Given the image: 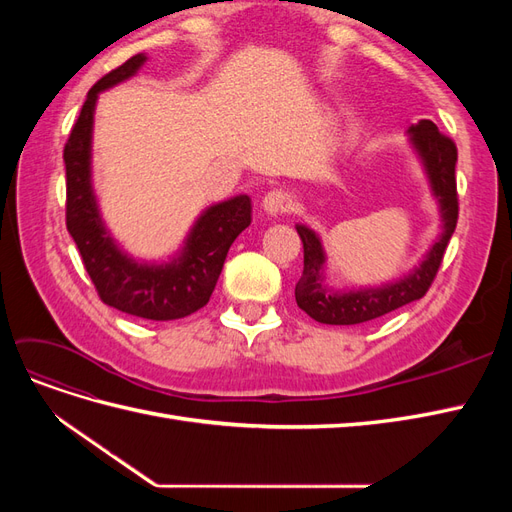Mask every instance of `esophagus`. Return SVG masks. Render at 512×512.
<instances>
[{
    "label": "esophagus",
    "mask_w": 512,
    "mask_h": 512,
    "mask_svg": "<svg viewBox=\"0 0 512 512\" xmlns=\"http://www.w3.org/2000/svg\"><path fill=\"white\" fill-rule=\"evenodd\" d=\"M290 205H292V196L282 188H273L265 194V198H262V207H265V211L271 215L286 213Z\"/></svg>",
    "instance_id": "esophagus-1"
}]
</instances>
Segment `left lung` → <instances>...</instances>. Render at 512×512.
<instances>
[{
    "instance_id": "1",
    "label": "left lung",
    "mask_w": 512,
    "mask_h": 512,
    "mask_svg": "<svg viewBox=\"0 0 512 512\" xmlns=\"http://www.w3.org/2000/svg\"><path fill=\"white\" fill-rule=\"evenodd\" d=\"M410 138L423 158L431 188L440 200V213L444 230L442 237L431 247L412 275L404 277L401 282L389 284L384 288H367L346 294H331L322 286V265L324 252L314 230L297 226L299 237L303 241V275L294 288L297 305L307 316L322 324H361L376 320L384 314L395 312L416 299L427 294L442 265L446 245L451 241L457 218H459V196H457V145L453 138H448L438 130V126L429 119H421L410 128Z\"/></svg>"
}]
</instances>
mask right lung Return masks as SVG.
Returning <instances> with one entry per match:
<instances>
[{
	"mask_svg": "<svg viewBox=\"0 0 512 512\" xmlns=\"http://www.w3.org/2000/svg\"><path fill=\"white\" fill-rule=\"evenodd\" d=\"M145 59V55L130 57L89 89L64 147L66 226L98 297L106 305L136 318L175 320L209 303L232 241L252 222V200L250 196H237L209 207L194 224L183 254L170 265H138L119 252L102 226L91 192V126L100 91L130 79Z\"/></svg>",
	"mask_w": 512,
	"mask_h": 512,
	"instance_id": "add662e5",
	"label": "right lung"
}]
</instances>
